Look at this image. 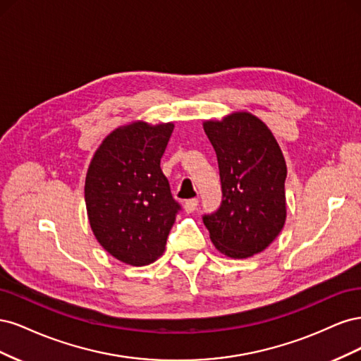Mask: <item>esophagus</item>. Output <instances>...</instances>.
Returning a JSON list of instances; mask_svg holds the SVG:
<instances>
[{
    "label": "esophagus",
    "instance_id": "esophagus-1",
    "mask_svg": "<svg viewBox=\"0 0 361 361\" xmlns=\"http://www.w3.org/2000/svg\"><path fill=\"white\" fill-rule=\"evenodd\" d=\"M197 204H199V200L197 199H190L183 203V209L187 214H191L194 212L195 209H197Z\"/></svg>",
    "mask_w": 361,
    "mask_h": 361
}]
</instances>
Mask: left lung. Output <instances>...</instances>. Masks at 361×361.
<instances>
[{
    "mask_svg": "<svg viewBox=\"0 0 361 361\" xmlns=\"http://www.w3.org/2000/svg\"><path fill=\"white\" fill-rule=\"evenodd\" d=\"M203 129L215 149L223 202L203 215L215 248L247 259L264 251L286 221V161L271 129L247 111L206 120Z\"/></svg>",
    "mask_w": 361,
    "mask_h": 361,
    "instance_id": "8db88e82",
    "label": "left lung"
}]
</instances>
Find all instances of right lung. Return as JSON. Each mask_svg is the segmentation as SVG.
Returning <instances> with one entry per match:
<instances>
[{
  "label": "right lung",
  "instance_id": "add662e5",
  "mask_svg": "<svg viewBox=\"0 0 361 361\" xmlns=\"http://www.w3.org/2000/svg\"><path fill=\"white\" fill-rule=\"evenodd\" d=\"M174 125L133 122L114 129L94 152L85 176L89 223L105 251L133 267L162 256L180 206L161 158Z\"/></svg>",
  "mask_w": 361,
  "mask_h": 361
}]
</instances>
